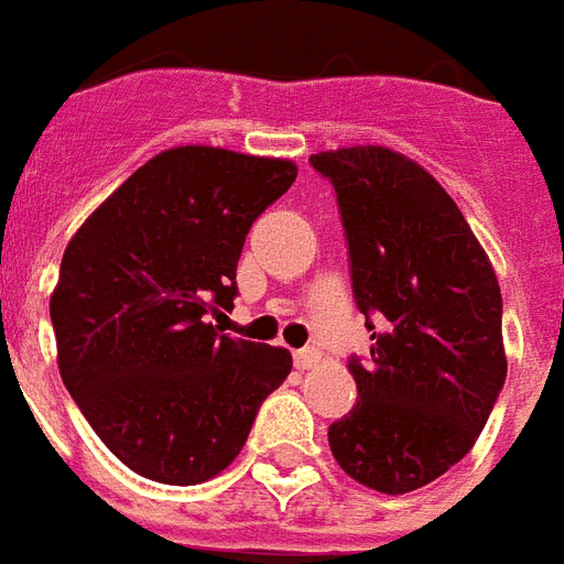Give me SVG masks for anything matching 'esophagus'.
<instances>
[{
    "label": "esophagus",
    "instance_id": "obj_1",
    "mask_svg": "<svg viewBox=\"0 0 564 564\" xmlns=\"http://www.w3.org/2000/svg\"><path fill=\"white\" fill-rule=\"evenodd\" d=\"M293 358L299 370H311V367H316L319 361H323V352H319L316 346H304V349H299Z\"/></svg>",
    "mask_w": 564,
    "mask_h": 564
}]
</instances>
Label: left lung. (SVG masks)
<instances>
[{"label": "left lung", "mask_w": 564, "mask_h": 564, "mask_svg": "<svg viewBox=\"0 0 564 564\" xmlns=\"http://www.w3.org/2000/svg\"><path fill=\"white\" fill-rule=\"evenodd\" d=\"M335 187L370 356L358 403L328 427L349 478L410 494L460 463L505 386L502 293L445 187L382 145L311 154Z\"/></svg>", "instance_id": "left-lung-1"}]
</instances>
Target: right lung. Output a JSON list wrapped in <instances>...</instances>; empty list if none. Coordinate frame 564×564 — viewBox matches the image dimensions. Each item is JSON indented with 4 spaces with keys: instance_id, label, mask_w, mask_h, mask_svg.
<instances>
[{
    "instance_id": "right-lung-1",
    "label": "right lung",
    "mask_w": 564,
    "mask_h": 564,
    "mask_svg": "<svg viewBox=\"0 0 564 564\" xmlns=\"http://www.w3.org/2000/svg\"><path fill=\"white\" fill-rule=\"evenodd\" d=\"M295 164L212 145L154 154L77 229L50 319L59 373L91 431L161 484L224 473L293 370L281 346L220 335L245 236Z\"/></svg>"
}]
</instances>
